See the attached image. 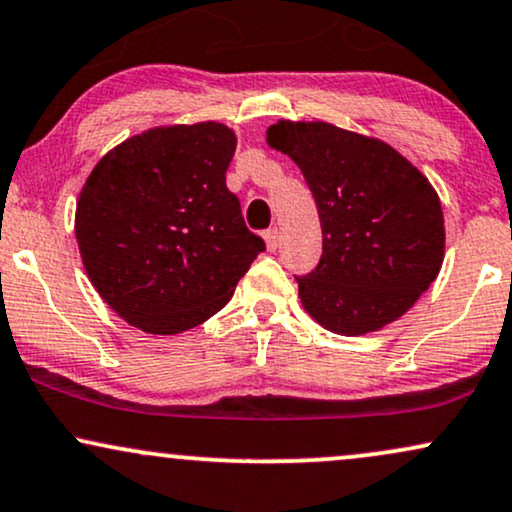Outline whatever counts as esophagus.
I'll return each mask as SVG.
<instances>
[{
  "instance_id": "34e87169",
  "label": "esophagus",
  "mask_w": 512,
  "mask_h": 512,
  "mask_svg": "<svg viewBox=\"0 0 512 512\" xmlns=\"http://www.w3.org/2000/svg\"><path fill=\"white\" fill-rule=\"evenodd\" d=\"M264 240H267V248L274 252L276 248H279V240H281V231H279V229H276V226H274V229L264 231Z\"/></svg>"
}]
</instances>
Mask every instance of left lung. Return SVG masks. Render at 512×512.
<instances>
[{
    "instance_id": "left-lung-1",
    "label": "left lung",
    "mask_w": 512,
    "mask_h": 512,
    "mask_svg": "<svg viewBox=\"0 0 512 512\" xmlns=\"http://www.w3.org/2000/svg\"><path fill=\"white\" fill-rule=\"evenodd\" d=\"M267 143L300 166L317 202L322 257L295 276L307 315L343 336L403 317L443 262V212L427 176L391 145L324 121H279Z\"/></svg>"
}]
</instances>
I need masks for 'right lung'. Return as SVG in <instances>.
Returning <instances> with one entry per match:
<instances>
[{
    "label": "right lung",
    "mask_w": 512,
    "mask_h": 512,
    "mask_svg": "<svg viewBox=\"0 0 512 512\" xmlns=\"http://www.w3.org/2000/svg\"><path fill=\"white\" fill-rule=\"evenodd\" d=\"M233 152L224 123L150 128L107 152L80 190L83 267L135 329L171 336L207 322L264 250L226 188Z\"/></svg>",
    "instance_id": "1"
}]
</instances>
